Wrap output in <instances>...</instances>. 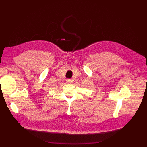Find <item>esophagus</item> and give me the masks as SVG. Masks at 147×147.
Here are the masks:
<instances>
[{
  "label": "esophagus",
  "instance_id": "esophagus-1",
  "mask_svg": "<svg viewBox=\"0 0 147 147\" xmlns=\"http://www.w3.org/2000/svg\"><path fill=\"white\" fill-rule=\"evenodd\" d=\"M66 81H67V82H68V83H71V82H72V81H71V79H67V80H66Z\"/></svg>",
  "mask_w": 147,
  "mask_h": 147
}]
</instances>
